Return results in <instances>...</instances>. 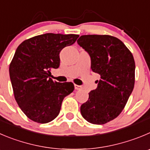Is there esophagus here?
Instances as JSON below:
<instances>
[{"mask_svg":"<svg viewBox=\"0 0 150 150\" xmlns=\"http://www.w3.org/2000/svg\"><path fill=\"white\" fill-rule=\"evenodd\" d=\"M74 88H75V90H81L82 89V86L77 85H74Z\"/></svg>","mask_w":150,"mask_h":150,"instance_id":"34e87169","label":"esophagus"}]
</instances>
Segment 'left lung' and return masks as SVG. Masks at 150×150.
<instances>
[{"label":"left lung","instance_id":"left-lung-1","mask_svg":"<svg viewBox=\"0 0 150 150\" xmlns=\"http://www.w3.org/2000/svg\"><path fill=\"white\" fill-rule=\"evenodd\" d=\"M77 43L88 53L91 69L100 75L97 88L81 105L82 117L104 125L123 110L135 84V65L132 53L119 39L110 35H82Z\"/></svg>","mask_w":150,"mask_h":150}]
</instances>
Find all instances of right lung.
<instances>
[{
  "label": "right lung",
  "instance_id": "1",
  "mask_svg": "<svg viewBox=\"0 0 150 150\" xmlns=\"http://www.w3.org/2000/svg\"><path fill=\"white\" fill-rule=\"evenodd\" d=\"M78 35L47 33L23 41L9 65L15 100L28 119L45 124L59 113L64 98L74 90L72 82H54L51 68L59 66V53Z\"/></svg>",
  "mask_w": 150,
  "mask_h": 150
}]
</instances>
